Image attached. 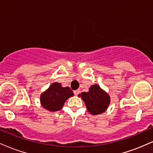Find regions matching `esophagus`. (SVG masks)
Returning <instances> with one entry per match:
<instances>
[{
    "mask_svg": "<svg viewBox=\"0 0 153 153\" xmlns=\"http://www.w3.org/2000/svg\"><path fill=\"white\" fill-rule=\"evenodd\" d=\"M73 93H74V94L75 96H78V95L80 94V90H75L73 91Z\"/></svg>",
    "mask_w": 153,
    "mask_h": 153,
    "instance_id": "esophagus-1",
    "label": "esophagus"
}]
</instances>
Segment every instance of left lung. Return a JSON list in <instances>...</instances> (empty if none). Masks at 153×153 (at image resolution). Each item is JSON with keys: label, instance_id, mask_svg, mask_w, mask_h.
<instances>
[{"label": "left lung", "instance_id": "left-lung-1", "mask_svg": "<svg viewBox=\"0 0 153 153\" xmlns=\"http://www.w3.org/2000/svg\"><path fill=\"white\" fill-rule=\"evenodd\" d=\"M87 107V109L91 114H100L106 110L110 102V98L105 91L101 90L98 85H91L88 92H82L81 95Z\"/></svg>", "mask_w": 153, "mask_h": 153}]
</instances>
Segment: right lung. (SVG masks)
<instances>
[{"label": "right lung", "mask_w": 153, "mask_h": 153, "mask_svg": "<svg viewBox=\"0 0 153 153\" xmlns=\"http://www.w3.org/2000/svg\"><path fill=\"white\" fill-rule=\"evenodd\" d=\"M73 95L69 87L62 88L60 83L54 82L42 94L40 100L44 108L51 111H57L62 108L66 100Z\"/></svg>", "instance_id": "add662e5"}]
</instances>
